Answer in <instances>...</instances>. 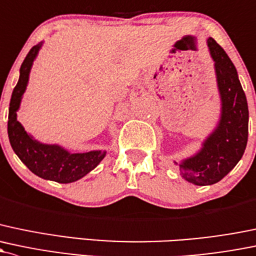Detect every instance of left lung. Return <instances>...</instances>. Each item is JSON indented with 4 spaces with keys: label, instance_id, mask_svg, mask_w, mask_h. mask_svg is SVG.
<instances>
[{
    "label": "left lung",
    "instance_id": "left-lung-1",
    "mask_svg": "<svg viewBox=\"0 0 256 256\" xmlns=\"http://www.w3.org/2000/svg\"><path fill=\"white\" fill-rule=\"evenodd\" d=\"M207 46L214 62L220 120L198 153L176 162L182 176L195 185H212L223 179L243 157L248 142V103L234 64L214 38L207 39Z\"/></svg>",
    "mask_w": 256,
    "mask_h": 256
}]
</instances>
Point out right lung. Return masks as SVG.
<instances>
[{"instance_id": "right-lung-1", "label": "right lung", "mask_w": 256, "mask_h": 256, "mask_svg": "<svg viewBox=\"0 0 256 256\" xmlns=\"http://www.w3.org/2000/svg\"><path fill=\"white\" fill-rule=\"evenodd\" d=\"M42 42L30 49L20 70V80L10 96L8 112V138L18 158L36 176L46 180L68 184L87 176L106 157V150H90L86 153H71L58 144L39 142L29 135L17 120V112L28 86L32 66L42 49Z\"/></svg>"}]
</instances>
